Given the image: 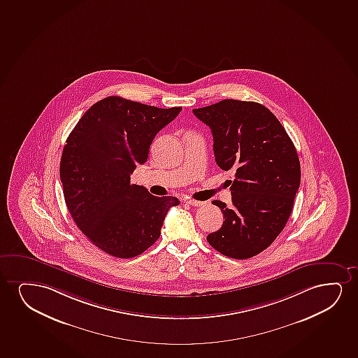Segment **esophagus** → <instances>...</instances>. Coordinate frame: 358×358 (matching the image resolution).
Listing matches in <instances>:
<instances>
[{
  "mask_svg": "<svg viewBox=\"0 0 358 358\" xmlns=\"http://www.w3.org/2000/svg\"><path fill=\"white\" fill-rule=\"evenodd\" d=\"M185 203H187L188 205H191V206H201V205L204 204L203 201L194 199H186L185 200Z\"/></svg>",
  "mask_w": 358,
  "mask_h": 358,
  "instance_id": "obj_1",
  "label": "esophagus"
}]
</instances>
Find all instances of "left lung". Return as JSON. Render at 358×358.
Masks as SVG:
<instances>
[{"label": "left lung", "mask_w": 358, "mask_h": 358, "mask_svg": "<svg viewBox=\"0 0 358 358\" xmlns=\"http://www.w3.org/2000/svg\"><path fill=\"white\" fill-rule=\"evenodd\" d=\"M193 113L211 129L218 167L236 171L232 206L213 201L224 221L206 239L222 255L249 259L274 242L293 211L301 180L296 149L260 103L223 99Z\"/></svg>", "instance_id": "8db88e82"}]
</instances>
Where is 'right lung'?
Instances as JSON below:
<instances>
[{
    "label": "right lung",
    "instance_id": "obj_1",
    "mask_svg": "<svg viewBox=\"0 0 358 358\" xmlns=\"http://www.w3.org/2000/svg\"><path fill=\"white\" fill-rule=\"evenodd\" d=\"M181 107H152L110 96L94 103L71 131L61 159L65 204L80 231L109 255L130 259L160 237L175 196L131 185L159 131Z\"/></svg>",
    "mask_w": 358,
    "mask_h": 358
}]
</instances>
